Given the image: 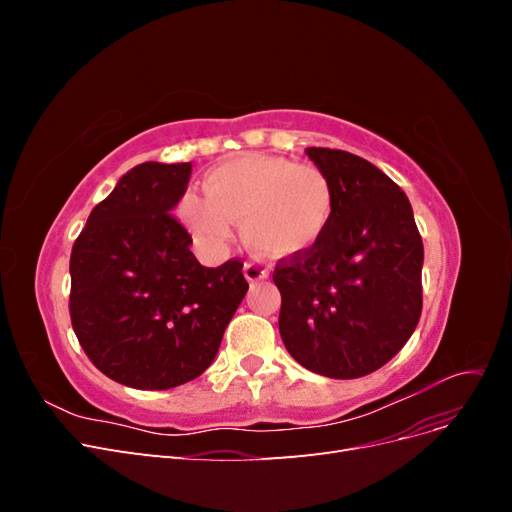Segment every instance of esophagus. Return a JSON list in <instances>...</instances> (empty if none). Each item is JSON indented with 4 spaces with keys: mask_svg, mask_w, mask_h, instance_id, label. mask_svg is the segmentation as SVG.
I'll use <instances>...</instances> for the list:
<instances>
[{
    "mask_svg": "<svg viewBox=\"0 0 512 512\" xmlns=\"http://www.w3.org/2000/svg\"><path fill=\"white\" fill-rule=\"evenodd\" d=\"M243 275H245L247 282L254 284V282H260V280H267L269 271L262 267V265H258V262H245V265H243Z\"/></svg>",
    "mask_w": 512,
    "mask_h": 512,
    "instance_id": "esophagus-1",
    "label": "esophagus"
}]
</instances>
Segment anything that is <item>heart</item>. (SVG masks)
Masks as SVG:
<instances>
[{
    "label": "heart",
    "instance_id": "b5f03b06",
    "mask_svg": "<svg viewBox=\"0 0 512 512\" xmlns=\"http://www.w3.org/2000/svg\"><path fill=\"white\" fill-rule=\"evenodd\" d=\"M335 213V188L322 168L269 153H243L205 175V196L185 194L179 215L211 250L232 237L243 220V239L269 260L312 254L327 237Z\"/></svg>",
    "mask_w": 512,
    "mask_h": 512
}]
</instances>
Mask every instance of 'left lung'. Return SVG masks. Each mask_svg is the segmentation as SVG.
<instances>
[{
    "label": "left lung",
    "mask_w": 512,
    "mask_h": 512,
    "mask_svg": "<svg viewBox=\"0 0 512 512\" xmlns=\"http://www.w3.org/2000/svg\"><path fill=\"white\" fill-rule=\"evenodd\" d=\"M329 175L335 213L312 254L280 260V335L299 365L352 380L406 346L423 309V239L408 196L371 162L307 147Z\"/></svg>",
    "instance_id": "1"
}]
</instances>
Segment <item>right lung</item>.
I'll use <instances>...</instances> for the list:
<instances>
[{
	"label": "right lung",
	"mask_w": 512,
	"mask_h": 512,
	"mask_svg": "<svg viewBox=\"0 0 512 512\" xmlns=\"http://www.w3.org/2000/svg\"><path fill=\"white\" fill-rule=\"evenodd\" d=\"M192 162H145L89 213L70 256V318L104 376L175 389L213 363L247 292L241 260L203 267L173 215Z\"/></svg>",
	"instance_id": "add662e5"
}]
</instances>
